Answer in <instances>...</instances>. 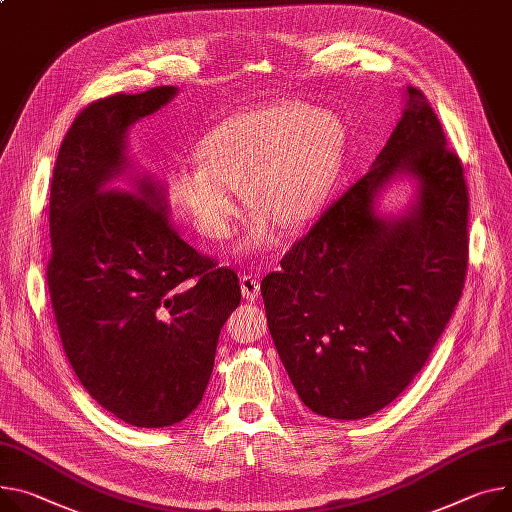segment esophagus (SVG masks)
<instances>
[{
  "mask_svg": "<svg viewBox=\"0 0 512 512\" xmlns=\"http://www.w3.org/2000/svg\"><path fill=\"white\" fill-rule=\"evenodd\" d=\"M240 287H242L244 299H248V301L258 299V295H260V281L256 277H252V274H244V277L240 279Z\"/></svg>",
  "mask_w": 512,
  "mask_h": 512,
  "instance_id": "1",
  "label": "esophagus"
}]
</instances>
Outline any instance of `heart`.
<instances>
[{"label":"heart","mask_w":512,"mask_h":512,"mask_svg":"<svg viewBox=\"0 0 512 512\" xmlns=\"http://www.w3.org/2000/svg\"><path fill=\"white\" fill-rule=\"evenodd\" d=\"M344 153V127L330 110L301 102H270L235 112L201 143V160L180 164L172 192L205 238L225 240L240 215L238 186L262 209L246 246L274 242L281 223L297 229L328 201Z\"/></svg>","instance_id":"b5f03b06"}]
</instances>
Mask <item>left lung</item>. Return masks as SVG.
<instances>
[{
    "label": "left lung",
    "mask_w": 512,
    "mask_h": 512,
    "mask_svg": "<svg viewBox=\"0 0 512 512\" xmlns=\"http://www.w3.org/2000/svg\"><path fill=\"white\" fill-rule=\"evenodd\" d=\"M402 119L369 172L264 277L268 330L301 402L334 420L367 418L420 373L461 297L467 186L426 96L408 86ZM398 177L402 216H379Z\"/></svg>",
    "instance_id": "left-lung-1"
}]
</instances>
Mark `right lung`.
<instances>
[{
  "mask_svg": "<svg viewBox=\"0 0 512 512\" xmlns=\"http://www.w3.org/2000/svg\"><path fill=\"white\" fill-rule=\"evenodd\" d=\"M176 94L162 86L86 106L51 180L47 283L65 355L104 410L141 428L201 404L242 299L238 274L180 238L166 186L127 155L131 127Z\"/></svg>",
  "mask_w": 512,
  "mask_h": 512,
  "instance_id": "1",
  "label": "right lung"
}]
</instances>
